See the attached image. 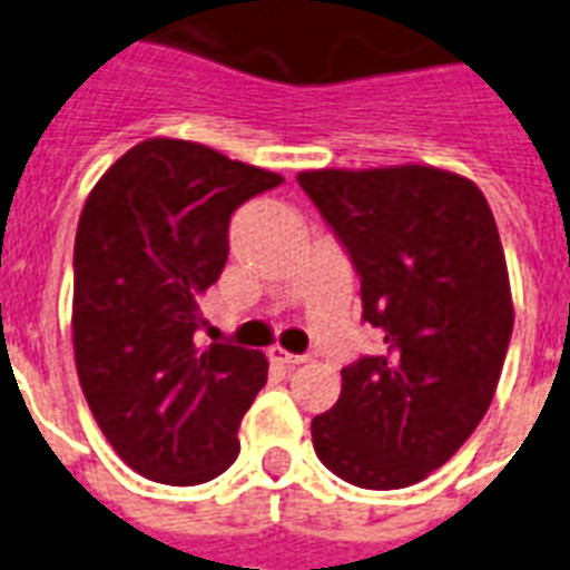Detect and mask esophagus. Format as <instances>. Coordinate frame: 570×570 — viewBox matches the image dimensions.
<instances>
[{
  "instance_id": "34e87169",
  "label": "esophagus",
  "mask_w": 570,
  "mask_h": 570,
  "mask_svg": "<svg viewBox=\"0 0 570 570\" xmlns=\"http://www.w3.org/2000/svg\"><path fill=\"white\" fill-rule=\"evenodd\" d=\"M269 361H275V364H284V367H295V364H304L306 355H295V353H286L284 346H269Z\"/></svg>"
}]
</instances>
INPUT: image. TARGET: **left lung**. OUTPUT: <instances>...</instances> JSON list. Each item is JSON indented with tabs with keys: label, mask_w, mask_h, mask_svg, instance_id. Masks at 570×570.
Returning <instances> with one entry per match:
<instances>
[{
	"label": "left lung",
	"mask_w": 570,
	"mask_h": 570,
	"mask_svg": "<svg viewBox=\"0 0 570 570\" xmlns=\"http://www.w3.org/2000/svg\"><path fill=\"white\" fill-rule=\"evenodd\" d=\"M361 275L379 355L341 370L338 402L313 419L324 468L395 491L442 468L482 422L513 333V298L493 212L448 168L301 171Z\"/></svg>",
	"instance_id": "1"
}]
</instances>
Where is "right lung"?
Returning a JSON list of instances; mask_svg holds the SVG:
<instances>
[{
	"mask_svg": "<svg viewBox=\"0 0 570 570\" xmlns=\"http://www.w3.org/2000/svg\"><path fill=\"white\" fill-rule=\"evenodd\" d=\"M284 177L209 146L151 137L88 195L73 244V361L117 456L163 484H200L237 459L266 384L261 350L197 346L200 304L229 255V217Z\"/></svg>",
	"mask_w": 570,
	"mask_h": 570,
	"instance_id": "obj_1",
	"label": "right lung"
}]
</instances>
